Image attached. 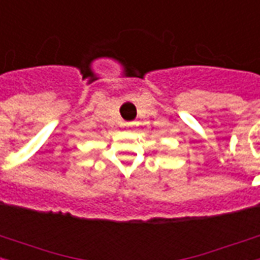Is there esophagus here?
<instances>
[{
	"label": "esophagus",
	"instance_id": "obj_1",
	"mask_svg": "<svg viewBox=\"0 0 260 260\" xmlns=\"http://www.w3.org/2000/svg\"><path fill=\"white\" fill-rule=\"evenodd\" d=\"M126 126L127 127H133L134 123H133V121H130V123H126Z\"/></svg>",
	"mask_w": 260,
	"mask_h": 260
}]
</instances>
